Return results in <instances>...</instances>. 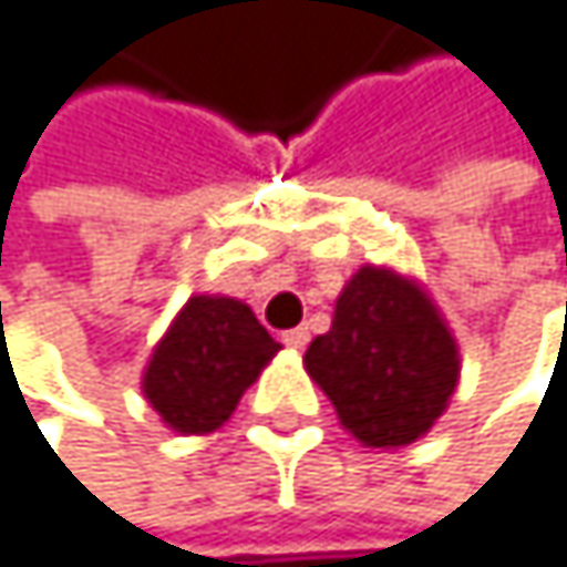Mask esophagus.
Masks as SVG:
<instances>
[{
	"instance_id": "34e87169",
	"label": "esophagus",
	"mask_w": 567,
	"mask_h": 567,
	"mask_svg": "<svg viewBox=\"0 0 567 567\" xmlns=\"http://www.w3.org/2000/svg\"><path fill=\"white\" fill-rule=\"evenodd\" d=\"M281 342H286L289 349H306L309 346V329H302V326L299 329H289L286 336H281Z\"/></svg>"
}]
</instances>
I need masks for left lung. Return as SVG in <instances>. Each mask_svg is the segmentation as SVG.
Instances as JSON below:
<instances>
[{
	"label": "left lung",
	"instance_id": "left-lung-1",
	"mask_svg": "<svg viewBox=\"0 0 567 567\" xmlns=\"http://www.w3.org/2000/svg\"><path fill=\"white\" fill-rule=\"evenodd\" d=\"M302 362L342 430L373 451L426 436L461 380L454 329L413 275L386 265H362L346 281L329 332L309 342Z\"/></svg>",
	"mask_w": 567,
	"mask_h": 567
}]
</instances>
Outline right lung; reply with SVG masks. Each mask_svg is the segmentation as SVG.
<instances>
[{
	"instance_id": "add662e5",
	"label": "right lung",
	"mask_w": 567,
	"mask_h": 567,
	"mask_svg": "<svg viewBox=\"0 0 567 567\" xmlns=\"http://www.w3.org/2000/svg\"><path fill=\"white\" fill-rule=\"evenodd\" d=\"M278 349L241 299L190 296L147 359L144 400L174 433L208 436L225 426Z\"/></svg>"
}]
</instances>
